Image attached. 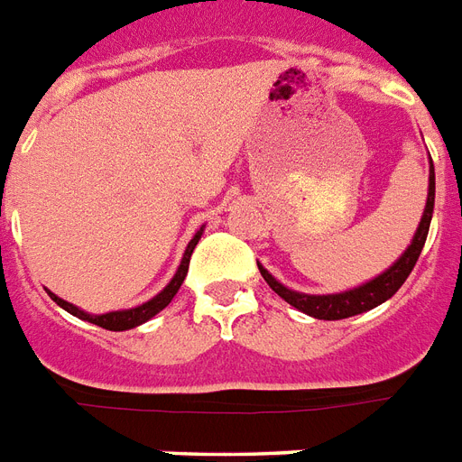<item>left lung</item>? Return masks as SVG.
<instances>
[{
    "label": "left lung",
    "instance_id": "1",
    "mask_svg": "<svg viewBox=\"0 0 462 462\" xmlns=\"http://www.w3.org/2000/svg\"><path fill=\"white\" fill-rule=\"evenodd\" d=\"M431 212H434V164L430 167V195H427V208H424L422 219H420L418 234L412 238V243L408 245L398 262L393 267H389L383 274H379L377 279L363 283L353 291H346V293H334V295H308L298 293V291H291L286 286L276 282L274 276L269 274L267 269L260 267V274L264 276V282L269 283V289L279 293L283 300L293 305L295 310H300L305 315L315 317V319H346V317L360 315V312H367V310L377 308L383 300H389L391 295L396 293L403 282L411 276L415 262H418L420 253L424 248V241H427V234H430L431 224Z\"/></svg>",
    "mask_w": 462,
    "mask_h": 462
}]
</instances>
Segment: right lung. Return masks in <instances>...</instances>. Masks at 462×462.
Masks as SVG:
<instances>
[{"label":"right lung","instance_id":"right-lung-1","mask_svg":"<svg viewBox=\"0 0 462 462\" xmlns=\"http://www.w3.org/2000/svg\"><path fill=\"white\" fill-rule=\"evenodd\" d=\"M202 236V228L198 231V234L193 236V241L188 243L186 253H183V260H180V267L179 272L173 274V279L169 282V286L162 293H157L152 298V300L143 302V305H138V308L133 310H119V312H106V315H88V312H83V310H79L76 305H71V302L61 300L59 295L50 293L51 300L57 302L59 308H64L66 312H71L73 317H79V319H85V322H92L97 324V327H102V329H109V331H126V329H133V327H138V324L147 322V319H152L160 310H164L171 302V298L176 293H179L180 283H183V279H186L188 274V264H190V254H193L195 245H198V241H200Z\"/></svg>","mask_w":462,"mask_h":462}]
</instances>
